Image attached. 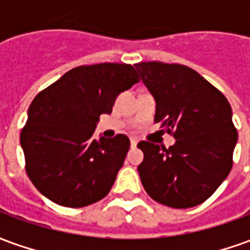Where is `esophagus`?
Segmentation results:
<instances>
[{
  "instance_id": "1",
  "label": "esophagus",
  "mask_w": 250,
  "mask_h": 250,
  "mask_svg": "<svg viewBox=\"0 0 250 250\" xmlns=\"http://www.w3.org/2000/svg\"><path fill=\"white\" fill-rule=\"evenodd\" d=\"M130 142H131V147H135L136 143H138V141H136L135 138H131Z\"/></svg>"
}]
</instances>
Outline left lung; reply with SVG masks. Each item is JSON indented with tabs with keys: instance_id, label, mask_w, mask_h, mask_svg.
Masks as SVG:
<instances>
[{
	"instance_id": "obj_1",
	"label": "left lung",
	"mask_w": 250,
	"mask_h": 250,
	"mask_svg": "<svg viewBox=\"0 0 250 250\" xmlns=\"http://www.w3.org/2000/svg\"><path fill=\"white\" fill-rule=\"evenodd\" d=\"M142 82L155 99V123L173 134L168 148L142 141L141 181L154 201L174 209L202 204L233 166L237 130L228 99L191 68L138 62Z\"/></svg>"
}]
</instances>
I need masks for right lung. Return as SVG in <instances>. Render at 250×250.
Here are the masks:
<instances>
[{"mask_svg": "<svg viewBox=\"0 0 250 250\" xmlns=\"http://www.w3.org/2000/svg\"><path fill=\"white\" fill-rule=\"evenodd\" d=\"M139 82L130 64L80 65L42 89L30 103L20 142L25 170L52 202L83 208L104 198L130 148L123 134L95 139L100 115Z\"/></svg>", "mask_w": 250, "mask_h": 250, "instance_id": "add662e5", "label": "right lung"}]
</instances>
